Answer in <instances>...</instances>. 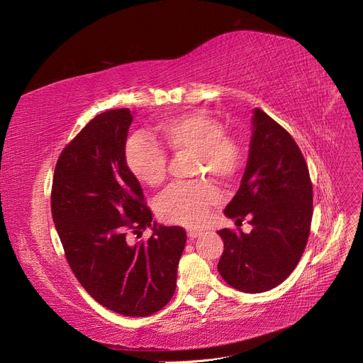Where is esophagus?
<instances>
[{
    "mask_svg": "<svg viewBox=\"0 0 363 363\" xmlns=\"http://www.w3.org/2000/svg\"><path fill=\"white\" fill-rule=\"evenodd\" d=\"M187 235H189V239H190V240H194V239H198V237H201V235H202V231H198V230H189V231H187Z\"/></svg>",
    "mask_w": 363,
    "mask_h": 363,
    "instance_id": "obj_1",
    "label": "esophagus"
}]
</instances>
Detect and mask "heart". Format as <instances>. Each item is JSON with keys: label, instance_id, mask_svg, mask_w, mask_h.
I'll use <instances>...</instances> for the list:
<instances>
[{"label": "heart", "instance_id": "1", "mask_svg": "<svg viewBox=\"0 0 363 363\" xmlns=\"http://www.w3.org/2000/svg\"><path fill=\"white\" fill-rule=\"evenodd\" d=\"M153 132L167 149L176 153L193 152V176L231 184L245 170V144L225 133L223 124L203 111L194 109L160 121ZM124 158L132 174L149 187L161 185L167 176V153L161 144L141 133L126 141ZM220 201L222 191L211 181L179 182L160 196L157 213L164 222L193 228L202 225L211 206Z\"/></svg>", "mask_w": 363, "mask_h": 363}]
</instances>
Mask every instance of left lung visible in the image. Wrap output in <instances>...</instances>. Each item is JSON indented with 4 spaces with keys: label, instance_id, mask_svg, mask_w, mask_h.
<instances>
[{
    "label": "left lung",
    "instance_id": "obj_1",
    "mask_svg": "<svg viewBox=\"0 0 363 363\" xmlns=\"http://www.w3.org/2000/svg\"><path fill=\"white\" fill-rule=\"evenodd\" d=\"M250 158L240 189L225 214L252 230L219 231L223 254L217 264L225 281L245 294H262L294 272L306 250L313 214L307 162L283 126L254 111Z\"/></svg>",
    "mask_w": 363,
    "mask_h": 363
}]
</instances>
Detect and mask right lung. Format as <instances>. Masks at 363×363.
<instances>
[{
	"instance_id": "add662e5",
	"label": "right lung",
	"mask_w": 363,
	"mask_h": 363,
	"mask_svg": "<svg viewBox=\"0 0 363 363\" xmlns=\"http://www.w3.org/2000/svg\"><path fill=\"white\" fill-rule=\"evenodd\" d=\"M128 108L92 118L59 155L51 214L67 262L99 304L124 316H149L176 289L187 234L152 223V210L124 158ZM149 225L147 241L133 242Z\"/></svg>"
}]
</instances>
